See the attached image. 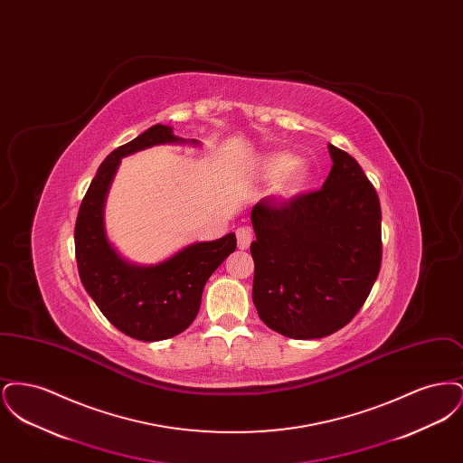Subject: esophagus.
Listing matches in <instances>:
<instances>
[{
  "label": "esophagus",
  "instance_id": "34e87169",
  "mask_svg": "<svg viewBox=\"0 0 463 463\" xmlns=\"http://www.w3.org/2000/svg\"><path fill=\"white\" fill-rule=\"evenodd\" d=\"M236 238H238V248L248 250L250 244H251V240H253V232H251L250 227H240L236 231Z\"/></svg>",
  "mask_w": 463,
  "mask_h": 463
}]
</instances>
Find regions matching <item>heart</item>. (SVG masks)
<instances>
[{
  "label": "heart",
  "instance_id": "b5f03b06",
  "mask_svg": "<svg viewBox=\"0 0 463 463\" xmlns=\"http://www.w3.org/2000/svg\"><path fill=\"white\" fill-rule=\"evenodd\" d=\"M298 157L289 153H272L262 161L264 175L270 180H279L274 187V194L281 199L297 198L310 184V172L307 166H298Z\"/></svg>",
  "mask_w": 463,
  "mask_h": 463
}]
</instances>
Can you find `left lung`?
<instances>
[{
    "mask_svg": "<svg viewBox=\"0 0 463 463\" xmlns=\"http://www.w3.org/2000/svg\"><path fill=\"white\" fill-rule=\"evenodd\" d=\"M330 175L316 193L251 210L253 304L270 330L323 338L366 302L382 264V212L359 163L328 144Z\"/></svg>",
    "mask_w": 463,
    "mask_h": 463,
    "instance_id": "1",
    "label": "left lung"
}]
</instances>
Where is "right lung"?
Returning a JSON list of instances; mask_svg holds the SVG:
<instances>
[{
  "mask_svg": "<svg viewBox=\"0 0 463 463\" xmlns=\"http://www.w3.org/2000/svg\"><path fill=\"white\" fill-rule=\"evenodd\" d=\"M185 142L199 146L194 138L175 137L172 127L155 125L114 149L91 180L74 227L83 287L112 326L142 342L166 340L189 328L208 278L236 250V236L229 232L215 241L193 242L159 264L138 265L125 260L108 240L104 204L121 157L159 144Z\"/></svg>",
  "mask_w": 463,
  "mask_h": 463,
  "instance_id": "add662e5",
  "label": "right lung"
}]
</instances>
